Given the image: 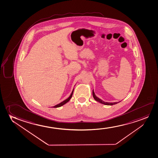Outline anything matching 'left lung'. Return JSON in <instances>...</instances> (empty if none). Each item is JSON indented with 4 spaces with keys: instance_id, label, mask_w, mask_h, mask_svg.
<instances>
[{
    "instance_id": "8db88e82",
    "label": "left lung",
    "mask_w": 158,
    "mask_h": 158,
    "mask_svg": "<svg viewBox=\"0 0 158 158\" xmlns=\"http://www.w3.org/2000/svg\"><path fill=\"white\" fill-rule=\"evenodd\" d=\"M93 98H94L95 100L96 101H98V102L101 103H102V104H103V105H110V106H111V105H115V104H117L119 102H106L105 101H103L102 100H101L100 98H98L97 96L95 95V94L94 92V90H93Z\"/></svg>"
}]
</instances>
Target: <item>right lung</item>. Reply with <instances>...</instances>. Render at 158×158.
Returning <instances> with one entry per match:
<instances>
[{
    "instance_id": "obj_1",
    "label": "right lung",
    "mask_w": 158,
    "mask_h": 158,
    "mask_svg": "<svg viewBox=\"0 0 158 158\" xmlns=\"http://www.w3.org/2000/svg\"><path fill=\"white\" fill-rule=\"evenodd\" d=\"M73 90L74 89H73V90H72V93H71V94L70 95V96H69L67 99H66L65 100L63 101V102H62L61 103H60L59 104L56 105V106H55L54 107H53V108H58V107H61V106H63L64 105H65V103H66L68 102H69V101H70V99H71V98H72V95H73Z\"/></svg>"
}]
</instances>
